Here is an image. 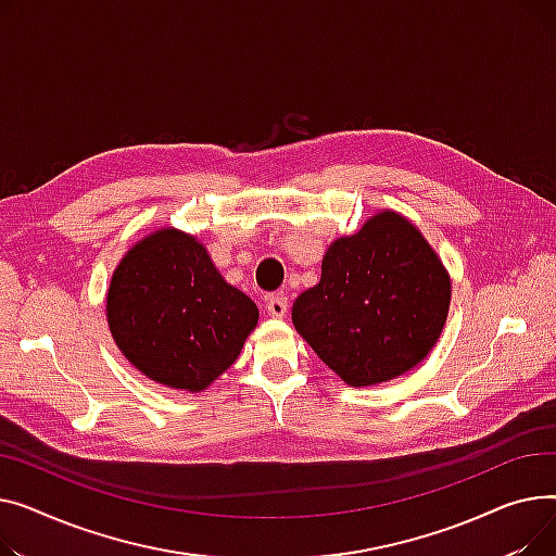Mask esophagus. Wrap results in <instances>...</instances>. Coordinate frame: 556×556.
Instances as JSON below:
<instances>
[{
	"mask_svg": "<svg viewBox=\"0 0 556 556\" xmlns=\"http://www.w3.org/2000/svg\"><path fill=\"white\" fill-rule=\"evenodd\" d=\"M265 309H267V314L271 316V318H285V314H287V299L282 296H269L267 299V303H265Z\"/></svg>",
	"mask_w": 556,
	"mask_h": 556,
	"instance_id": "esophagus-1",
	"label": "esophagus"
}]
</instances>
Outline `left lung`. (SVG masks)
Returning <instances> with one entry per match:
<instances>
[{
    "mask_svg": "<svg viewBox=\"0 0 556 556\" xmlns=\"http://www.w3.org/2000/svg\"><path fill=\"white\" fill-rule=\"evenodd\" d=\"M451 305V276L419 228L393 208L337 238L320 282L291 307L296 332L348 386L397 379L435 348Z\"/></svg>",
    "mask_w": 556,
    "mask_h": 556,
    "instance_id": "obj_1",
    "label": "left lung"
}]
</instances>
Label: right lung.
I'll return each mask as SVG.
<instances>
[{
  "label": "right lung",
  "mask_w": 556,
  "mask_h": 556,
  "mask_svg": "<svg viewBox=\"0 0 556 556\" xmlns=\"http://www.w3.org/2000/svg\"><path fill=\"white\" fill-rule=\"evenodd\" d=\"M105 316L116 348L141 375L202 393L233 366L260 312L224 280L198 238L161 226L121 257Z\"/></svg>",
  "instance_id": "obj_1"
}]
</instances>
